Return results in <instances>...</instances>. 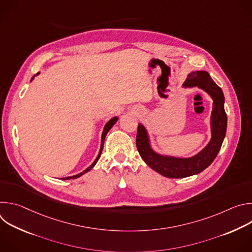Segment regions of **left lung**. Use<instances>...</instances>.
Instances as JSON below:
<instances>
[{
    "label": "left lung",
    "instance_id": "1",
    "mask_svg": "<svg viewBox=\"0 0 252 252\" xmlns=\"http://www.w3.org/2000/svg\"><path fill=\"white\" fill-rule=\"evenodd\" d=\"M184 87H197L206 92L213 99L210 117L211 139L202 151L191 158H186L161 156L152 149L146 127L141 124H138L137 126L136 148L141 158L151 168L169 178H184L204 170L217 158L226 133L227 116L224 111L223 92L213 82L207 71H191Z\"/></svg>",
    "mask_w": 252,
    "mask_h": 252
}]
</instances>
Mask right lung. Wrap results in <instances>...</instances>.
<instances>
[{"label": "right lung", "mask_w": 252, "mask_h": 252, "mask_svg": "<svg viewBox=\"0 0 252 252\" xmlns=\"http://www.w3.org/2000/svg\"><path fill=\"white\" fill-rule=\"evenodd\" d=\"M40 73H38L37 75L35 76H38ZM33 78H34V76L32 78V80L31 81H32L33 80ZM119 119L117 118V117H115V118H113V119H111L109 122L106 123V125L104 126V127H103V130H102V134H101V140H100V149H99V153H98V155H97V157H96V158L94 159V161L87 168V169H85L84 171H82L81 173H79V174H76V175H73V176H67V177H64V178H63V179H75V178H78V177H80V176H82L83 174H85L86 172H88V171H90L94 165H95V163L97 162V160H98V158H100V155H101V152H102V149H103V142H104V138H105V135H106V133L109 132V130L113 127V126L117 123V121H118Z\"/></svg>", "instance_id": "add662e5"}]
</instances>
